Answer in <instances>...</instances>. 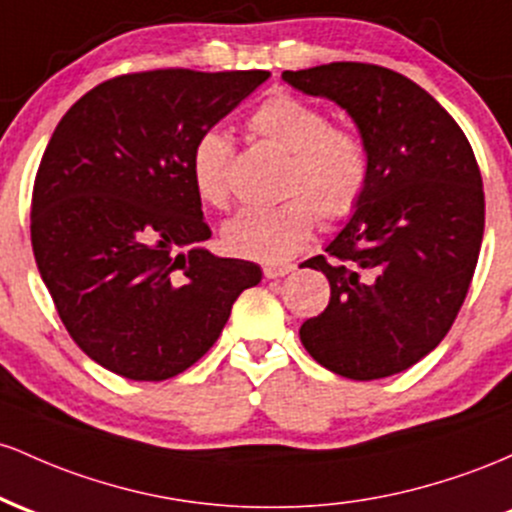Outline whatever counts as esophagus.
<instances>
[{"instance_id": "1", "label": "esophagus", "mask_w": 512, "mask_h": 512, "mask_svg": "<svg viewBox=\"0 0 512 512\" xmlns=\"http://www.w3.org/2000/svg\"><path fill=\"white\" fill-rule=\"evenodd\" d=\"M292 271H295L292 263H268V266H263V275H266V278H283V275Z\"/></svg>"}]
</instances>
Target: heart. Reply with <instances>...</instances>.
Segmentation results:
<instances>
[{
	"label": "heart",
	"mask_w": 512,
	"mask_h": 512,
	"mask_svg": "<svg viewBox=\"0 0 512 512\" xmlns=\"http://www.w3.org/2000/svg\"><path fill=\"white\" fill-rule=\"evenodd\" d=\"M249 130L256 140L287 154L280 179L283 203L239 212L222 229L229 254L280 263L300 254L317 227L348 220L370 186V149L353 128L333 125L321 106L292 94H275L251 113ZM232 137L208 130L191 154L195 193L203 203L225 210L232 203Z\"/></svg>",
	"instance_id": "1"
}]
</instances>
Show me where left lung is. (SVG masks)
I'll return each mask as SVG.
<instances>
[{
    "instance_id": "8db88e82",
    "label": "left lung",
    "mask_w": 512,
    "mask_h": 512,
    "mask_svg": "<svg viewBox=\"0 0 512 512\" xmlns=\"http://www.w3.org/2000/svg\"><path fill=\"white\" fill-rule=\"evenodd\" d=\"M283 79L346 108L370 149V186L326 256L331 300L302 346L348 380H382L426 358L467 297L484 239V186L467 135L426 89L367 62Z\"/></svg>"
}]
</instances>
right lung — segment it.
I'll return each instance as SVG.
<instances>
[{
    "label": "right lung",
    "mask_w": 512,
    "mask_h": 512,
    "mask_svg": "<svg viewBox=\"0 0 512 512\" xmlns=\"http://www.w3.org/2000/svg\"><path fill=\"white\" fill-rule=\"evenodd\" d=\"M271 72L120 74L79 99L40 159L31 244L72 341L106 370L162 382L198 363L261 268L203 249L193 145Z\"/></svg>",
    "instance_id": "obj_1"
}]
</instances>
